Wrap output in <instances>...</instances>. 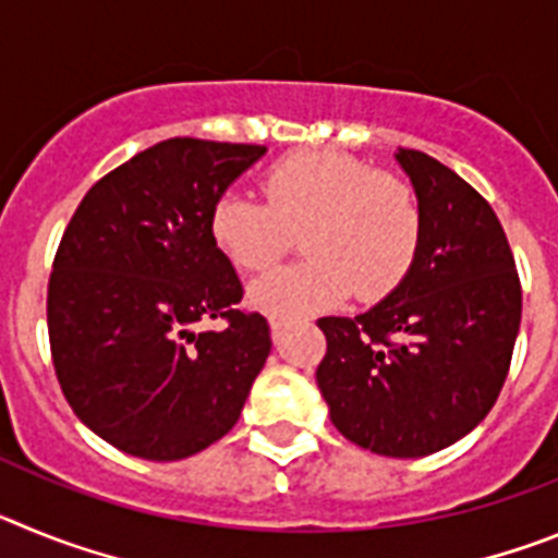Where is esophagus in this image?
Wrapping results in <instances>:
<instances>
[{
	"mask_svg": "<svg viewBox=\"0 0 558 558\" xmlns=\"http://www.w3.org/2000/svg\"><path fill=\"white\" fill-rule=\"evenodd\" d=\"M268 324H270V332H274V338H279V332L284 329V324H288V318L279 313H268Z\"/></svg>",
	"mask_w": 558,
	"mask_h": 558,
	"instance_id": "34e87169",
	"label": "esophagus"
}]
</instances>
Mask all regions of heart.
I'll list each match as a JSON object with an SVG mask.
<instances>
[{
    "mask_svg": "<svg viewBox=\"0 0 558 558\" xmlns=\"http://www.w3.org/2000/svg\"><path fill=\"white\" fill-rule=\"evenodd\" d=\"M265 201L223 192L209 211L211 240L240 270H268L302 234L307 259L251 284V302L279 315L338 307L354 290L377 302L411 274L425 215L405 179L349 153L313 150L276 161L263 175Z\"/></svg>",
    "mask_w": 558,
    "mask_h": 558,
    "instance_id": "b5f03b06",
    "label": "heart"
}]
</instances>
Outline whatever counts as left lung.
<instances>
[{"label": "left lung", "instance_id": "1", "mask_svg": "<svg viewBox=\"0 0 558 558\" xmlns=\"http://www.w3.org/2000/svg\"><path fill=\"white\" fill-rule=\"evenodd\" d=\"M397 161L425 215L416 263L368 313L318 318L327 354L315 383L349 441L422 458L475 430L500 397L522 288L481 192L422 150L402 147Z\"/></svg>", "mask_w": 558, "mask_h": 558}]
</instances>
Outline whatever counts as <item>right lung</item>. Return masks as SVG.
I'll return each instance as SVG.
<instances>
[{
  "label": "right lung",
  "mask_w": 558,
  "mask_h": 558,
  "mask_svg": "<svg viewBox=\"0 0 558 558\" xmlns=\"http://www.w3.org/2000/svg\"><path fill=\"white\" fill-rule=\"evenodd\" d=\"M263 145L175 140L102 175L69 220L47 288L52 366L75 416L147 461L236 425L270 352L263 315L209 231L211 204ZM220 330L195 333L201 320Z\"/></svg>",
  "instance_id": "1"
}]
</instances>
